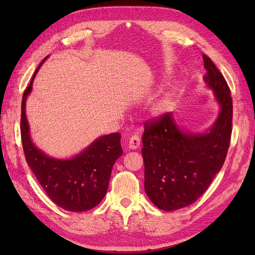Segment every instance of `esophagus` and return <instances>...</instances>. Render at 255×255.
<instances>
[{"label": "esophagus", "instance_id": "obj_1", "mask_svg": "<svg viewBox=\"0 0 255 255\" xmlns=\"http://www.w3.org/2000/svg\"><path fill=\"white\" fill-rule=\"evenodd\" d=\"M129 148L130 149H138L140 147V137L138 134H133V136L130 137L129 139Z\"/></svg>", "mask_w": 255, "mask_h": 255}]
</instances>
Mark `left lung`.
Here are the masks:
<instances>
[{"mask_svg": "<svg viewBox=\"0 0 255 255\" xmlns=\"http://www.w3.org/2000/svg\"><path fill=\"white\" fill-rule=\"evenodd\" d=\"M205 82L220 106L217 121L207 132L182 131L165 113L144 124L141 149L144 191L156 207L173 211L202 196L223 167L232 131V99L224 75L203 55Z\"/></svg>", "mask_w": 255, "mask_h": 255, "instance_id": "1", "label": "left lung"}]
</instances>
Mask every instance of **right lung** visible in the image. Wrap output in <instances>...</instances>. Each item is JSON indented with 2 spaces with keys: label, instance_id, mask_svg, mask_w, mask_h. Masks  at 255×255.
Listing matches in <instances>:
<instances>
[{
  "label": "right lung",
  "instance_id": "right-lung-1",
  "mask_svg": "<svg viewBox=\"0 0 255 255\" xmlns=\"http://www.w3.org/2000/svg\"><path fill=\"white\" fill-rule=\"evenodd\" d=\"M32 75L21 100L20 134L24 154L32 173L53 203L69 211L82 213L101 203L106 195L115 161L123 155L121 133L100 137L80 154L69 160L50 158L36 148L29 134L25 105L32 89V81L42 62Z\"/></svg>",
  "mask_w": 255,
  "mask_h": 255
}]
</instances>
